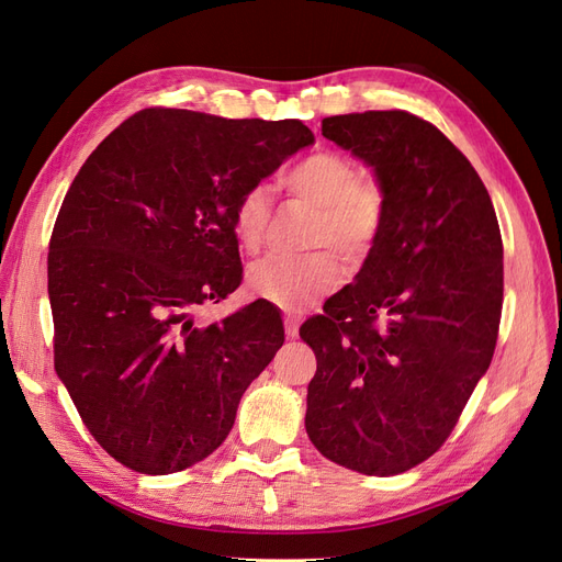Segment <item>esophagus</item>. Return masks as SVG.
<instances>
[{"label":"esophagus","instance_id":"34e87169","mask_svg":"<svg viewBox=\"0 0 562 562\" xmlns=\"http://www.w3.org/2000/svg\"><path fill=\"white\" fill-rule=\"evenodd\" d=\"M300 321H302V316H300V314H291V312H288V314L283 316V323H285V335H288V337H297Z\"/></svg>","mask_w":562,"mask_h":562}]
</instances>
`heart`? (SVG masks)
Listing matches in <instances>:
<instances>
[{"label":"heart","mask_w":562,"mask_h":562,"mask_svg":"<svg viewBox=\"0 0 562 562\" xmlns=\"http://www.w3.org/2000/svg\"><path fill=\"white\" fill-rule=\"evenodd\" d=\"M283 187L316 209L314 246H333L349 262H359L380 239L386 196L375 178L359 176L351 159L337 151H314L288 168ZM271 196L265 184H252L236 201L234 236L248 252L265 244ZM342 279V265L328 248L304 255H267L250 269V285L260 297L288 312L310 307Z\"/></svg>","instance_id":"b5f03b06"}]
</instances>
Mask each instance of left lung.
Masks as SVG:
<instances>
[{"mask_svg": "<svg viewBox=\"0 0 562 562\" xmlns=\"http://www.w3.org/2000/svg\"><path fill=\"white\" fill-rule=\"evenodd\" d=\"M321 133L370 168L386 217L353 283L300 328L316 353L304 427L330 462L396 475L446 443L490 368L502 234L479 173L424 119L337 114Z\"/></svg>", "mask_w": 562, "mask_h": 562, "instance_id": "obj_1", "label": "left lung"}]
</instances>
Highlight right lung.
Returning a JSON list of instances; mask_svg holds the SVG:
<instances>
[{
    "label": "right lung",
    "mask_w": 562,
    "mask_h": 562,
    "mask_svg": "<svg viewBox=\"0 0 562 562\" xmlns=\"http://www.w3.org/2000/svg\"><path fill=\"white\" fill-rule=\"evenodd\" d=\"M314 133L297 119L143 110L100 143L48 246L56 372L91 436L166 475L206 459L283 345L267 300L201 326L241 283L236 201Z\"/></svg>",
    "instance_id": "right-lung-1"
}]
</instances>
